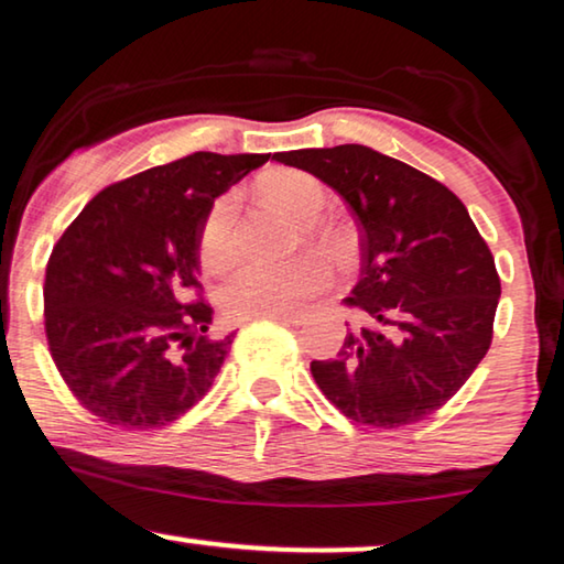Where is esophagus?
Masks as SVG:
<instances>
[{
    "label": "esophagus",
    "instance_id": "34e87169",
    "mask_svg": "<svg viewBox=\"0 0 564 564\" xmlns=\"http://www.w3.org/2000/svg\"><path fill=\"white\" fill-rule=\"evenodd\" d=\"M275 322H285V324H301L304 322V316L301 314H281V316H273Z\"/></svg>",
    "mask_w": 564,
    "mask_h": 564
}]
</instances>
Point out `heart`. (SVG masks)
<instances>
[{
  "instance_id": "obj_1",
  "label": "heart",
  "mask_w": 564,
  "mask_h": 564,
  "mask_svg": "<svg viewBox=\"0 0 564 564\" xmlns=\"http://www.w3.org/2000/svg\"><path fill=\"white\" fill-rule=\"evenodd\" d=\"M260 194L281 206L293 219L304 221V237L332 252L337 260L352 256V237L343 225L316 219L327 204V188L304 171H271L260 178ZM199 260L209 271L225 268L237 252V204L235 196H219L204 214L196 237ZM332 268L322 258L306 256L285 263H242L219 285V306L232 319H273L296 314L308 301L329 289Z\"/></svg>"
}]
</instances>
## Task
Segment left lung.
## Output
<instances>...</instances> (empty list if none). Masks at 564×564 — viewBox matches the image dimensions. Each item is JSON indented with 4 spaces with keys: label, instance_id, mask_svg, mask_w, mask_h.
Returning <instances> with one entry per match:
<instances>
[{
    "label": "left lung",
    "instance_id": "1",
    "mask_svg": "<svg viewBox=\"0 0 564 564\" xmlns=\"http://www.w3.org/2000/svg\"><path fill=\"white\" fill-rule=\"evenodd\" d=\"M273 158L335 188L360 227V281L345 304L376 329L347 332L335 360H314L316 386L347 419L376 430L434 414L486 358L501 296L494 256L465 204L365 145Z\"/></svg>",
    "mask_w": 564,
    "mask_h": 564
}]
</instances>
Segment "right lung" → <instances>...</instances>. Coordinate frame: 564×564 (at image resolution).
Returning <instances> with one entry per match:
<instances>
[{"instance_id":"add662e5","label":"right lung","mask_w":564,"mask_h":564,"mask_svg":"<svg viewBox=\"0 0 564 564\" xmlns=\"http://www.w3.org/2000/svg\"><path fill=\"white\" fill-rule=\"evenodd\" d=\"M271 153H194L107 186L55 242L45 337L70 393L127 432L176 422L209 391L235 335L212 337L196 237L219 194Z\"/></svg>"}]
</instances>
